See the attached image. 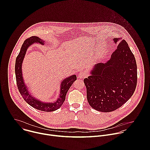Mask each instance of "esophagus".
I'll use <instances>...</instances> for the list:
<instances>
[{"instance_id":"1","label":"esophagus","mask_w":150,"mask_h":150,"mask_svg":"<svg viewBox=\"0 0 150 150\" xmlns=\"http://www.w3.org/2000/svg\"><path fill=\"white\" fill-rule=\"evenodd\" d=\"M87 76V75L85 74V73H84V72H80L79 73V74L78 75V77L79 78H80V79H82V78H85V76Z\"/></svg>"}]
</instances>
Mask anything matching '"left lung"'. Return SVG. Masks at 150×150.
I'll use <instances>...</instances> for the list:
<instances>
[{"label": "left lung", "mask_w": 150, "mask_h": 150, "mask_svg": "<svg viewBox=\"0 0 150 150\" xmlns=\"http://www.w3.org/2000/svg\"><path fill=\"white\" fill-rule=\"evenodd\" d=\"M116 50L105 63L95 64L83 79L89 104L102 112L114 111L133 95L137 83L136 60L126 41L113 39Z\"/></svg>", "instance_id": "8db88e82"}]
</instances>
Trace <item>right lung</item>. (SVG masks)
<instances>
[{
    "mask_svg": "<svg viewBox=\"0 0 150 150\" xmlns=\"http://www.w3.org/2000/svg\"><path fill=\"white\" fill-rule=\"evenodd\" d=\"M45 41L38 37L33 36L27 39L24 42L22 47L21 48L19 54L18 55L15 67V72L16 75V83L19 91L22 96L24 100L33 108L43 112H53L59 109L63 102L65 100L66 95L68 91L71 87L74 82L76 79V76L72 75L70 76L62 79L60 84V94L59 97L55 101L53 102H45L34 97L29 91L27 85L25 83L22 72L23 63L25 56L26 52L28 47L34 43H39L44 45Z\"/></svg>",
    "mask_w": 150,
    "mask_h": 150,
    "instance_id": "obj_1",
    "label": "right lung"
}]
</instances>
